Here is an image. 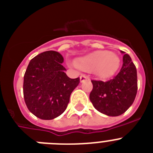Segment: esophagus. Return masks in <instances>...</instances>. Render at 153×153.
<instances>
[{
    "mask_svg": "<svg viewBox=\"0 0 153 153\" xmlns=\"http://www.w3.org/2000/svg\"><path fill=\"white\" fill-rule=\"evenodd\" d=\"M86 79H89V76L84 75V74L80 76V82H83V81L86 80Z\"/></svg>",
    "mask_w": 153,
    "mask_h": 153,
    "instance_id": "1",
    "label": "esophagus"
}]
</instances>
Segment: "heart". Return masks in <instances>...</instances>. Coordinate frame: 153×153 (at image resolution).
Segmentation results:
<instances>
[{"label": "heart", "mask_w": 153, "mask_h": 153, "mask_svg": "<svg viewBox=\"0 0 153 153\" xmlns=\"http://www.w3.org/2000/svg\"><path fill=\"white\" fill-rule=\"evenodd\" d=\"M79 70L93 72L99 77L106 79L116 74L120 65V59L116 53L107 51L91 53L75 62Z\"/></svg>", "instance_id": "obj_1"}]
</instances>
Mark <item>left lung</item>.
Listing matches in <instances>:
<instances>
[{
  "instance_id": "1",
  "label": "left lung",
  "mask_w": 153,
  "mask_h": 153,
  "mask_svg": "<svg viewBox=\"0 0 153 153\" xmlns=\"http://www.w3.org/2000/svg\"><path fill=\"white\" fill-rule=\"evenodd\" d=\"M91 82L90 100L95 109L103 114L109 117L122 115L134 102L138 89L137 71L128 54L123 55L122 68L113 79Z\"/></svg>"
}]
</instances>
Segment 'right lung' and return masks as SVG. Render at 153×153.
<instances>
[{"label": "right lung", "mask_w": 153, "mask_h": 153, "mask_svg": "<svg viewBox=\"0 0 153 153\" xmlns=\"http://www.w3.org/2000/svg\"><path fill=\"white\" fill-rule=\"evenodd\" d=\"M63 63L60 53L45 51L30 61L24 74V101L30 112L41 120H53L61 115L79 83V77L67 76Z\"/></svg>", "instance_id": "add662e5"}]
</instances>
